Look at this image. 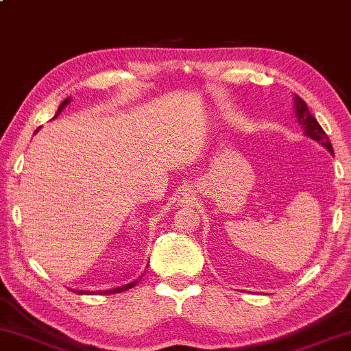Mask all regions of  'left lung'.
<instances>
[{
  "label": "left lung",
  "instance_id": "left-lung-1",
  "mask_svg": "<svg viewBox=\"0 0 351 351\" xmlns=\"http://www.w3.org/2000/svg\"><path fill=\"white\" fill-rule=\"evenodd\" d=\"M295 115H297V119H299V123L304 127L305 134H307L310 138L315 140V142L324 145V147L327 148L330 153H333L332 143H330L327 134H325L324 128L320 127V123L317 122L315 117L310 114L305 100H302L299 95H295Z\"/></svg>",
  "mask_w": 351,
  "mask_h": 351
}]
</instances>
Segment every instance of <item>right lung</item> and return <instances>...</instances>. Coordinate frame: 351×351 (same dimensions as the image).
Listing matches in <instances>:
<instances>
[{
  "instance_id": "right-lung-1",
  "label": "right lung",
  "mask_w": 351,
  "mask_h": 351,
  "mask_svg": "<svg viewBox=\"0 0 351 351\" xmlns=\"http://www.w3.org/2000/svg\"><path fill=\"white\" fill-rule=\"evenodd\" d=\"M67 104H69V99H66V100H64V102H62V104H60V106H59V108H58V114H59V112H60V110H62V108H64V107H66V106H67ZM136 284H138V280H134V282H130V284H127V285H122V287H117V289H112V291H106V292H102V291H100L99 293H119V292H125V291H128V289L135 287V285H136ZM75 292H77V293H90V292H88V291H75Z\"/></svg>"
}]
</instances>
